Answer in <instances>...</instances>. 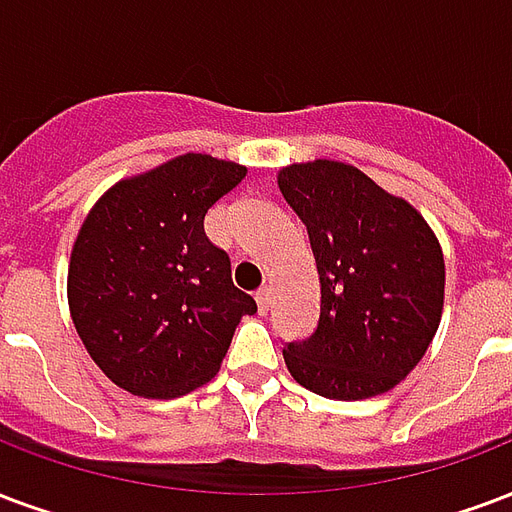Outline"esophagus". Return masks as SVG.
<instances>
[{
    "mask_svg": "<svg viewBox=\"0 0 512 512\" xmlns=\"http://www.w3.org/2000/svg\"><path fill=\"white\" fill-rule=\"evenodd\" d=\"M255 298H257V309H260V314H266L268 306H271V287H260Z\"/></svg>",
    "mask_w": 512,
    "mask_h": 512,
    "instance_id": "esophagus-1",
    "label": "esophagus"
}]
</instances>
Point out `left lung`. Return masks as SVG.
I'll return each instance as SVG.
<instances>
[{
  "label": "left lung",
  "instance_id": "obj_1",
  "mask_svg": "<svg viewBox=\"0 0 512 512\" xmlns=\"http://www.w3.org/2000/svg\"><path fill=\"white\" fill-rule=\"evenodd\" d=\"M279 192L309 233L320 323L282 350L293 380L336 401L396 388L429 350L445 304V257L429 222L347 162H295Z\"/></svg>",
  "mask_w": 512,
  "mask_h": 512
}]
</instances>
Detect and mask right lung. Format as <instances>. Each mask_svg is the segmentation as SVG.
Instances as JSON below:
<instances>
[{"label": "right lung", "instance_id": "obj_1", "mask_svg": "<svg viewBox=\"0 0 512 512\" xmlns=\"http://www.w3.org/2000/svg\"><path fill=\"white\" fill-rule=\"evenodd\" d=\"M244 165L181 154L116 181L83 219L67 304L102 374L132 396L176 399L219 372L236 325L255 314L230 257L203 230Z\"/></svg>", "mask_w": 512, "mask_h": 512}]
</instances>
